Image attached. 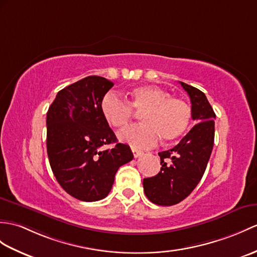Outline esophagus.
<instances>
[{"instance_id":"obj_1","label":"esophagus","mask_w":257,"mask_h":257,"mask_svg":"<svg viewBox=\"0 0 257 257\" xmlns=\"http://www.w3.org/2000/svg\"><path fill=\"white\" fill-rule=\"evenodd\" d=\"M131 151H133V154L135 158H139L140 156H142V153H143L141 150H138V149H136V148H131Z\"/></svg>"}]
</instances>
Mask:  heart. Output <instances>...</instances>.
I'll return each mask as SVG.
<instances>
[{
    "label": "heart",
    "instance_id": "1",
    "mask_svg": "<svg viewBox=\"0 0 257 257\" xmlns=\"http://www.w3.org/2000/svg\"><path fill=\"white\" fill-rule=\"evenodd\" d=\"M130 101L114 92L104 95L100 111L109 126L122 129L134 116V110L143 111L141 121L119 133V139L135 148H149L162 139L170 143L186 133L192 120V107L186 100L156 85H140L129 91Z\"/></svg>",
    "mask_w": 257,
    "mask_h": 257
}]
</instances>
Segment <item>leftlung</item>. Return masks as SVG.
<instances>
[{
    "instance_id": "1",
    "label": "left lung",
    "mask_w": 257,
    "mask_h": 257,
    "mask_svg": "<svg viewBox=\"0 0 257 257\" xmlns=\"http://www.w3.org/2000/svg\"><path fill=\"white\" fill-rule=\"evenodd\" d=\"M192 103V118L197 123L177 146L159 153L161 171L143 180L148 199L160 206L184 200L201 180L210 159L214 141L216 114L200 89L180 82Z\"/></svg>"
}]
</instances>
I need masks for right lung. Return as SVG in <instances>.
I'll return each mask as SVG.
<instances>
[{"label": "right lung", "instance_id": "add662e5", "mask_svg": "<svg viewBox=\"0 0 257 257\" xmlns=\"http://www.w3.org/2000/svg\"><path fill=\"white\" fill-rule=\"evenodd\" d=\"M114 83L87 76L59 91L47 112V152L53 175L74 198L96 201L109 194L121 165L130 162V147L117 142L100 111V101Z\"/></svg>", "mask_w": 257, "mask_h": 257}]
</instances>
